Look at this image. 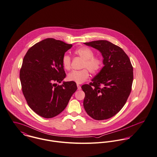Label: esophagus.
<instances>
[{
	"label": "esophagus",
	"instance_id": "obj_1",
	"mask_svg": "<svg viewBox=\"0 0 157 157\" xmlns=\"http://www.w3.org/2000/svg\"><path fill=\"white\" fill-rule=\"evenodd\" d=\"M77 87H78V90H80L81 89V87L79 85V84H77Z\"/></svg>",
	"mask_w": 157,
	"mask_h": 157
}]
</instances>
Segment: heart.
Instances as JSON below:
<instances>
[{"mask_svg":"<svg viewBox=\"0 0 157 157\" xmlns=\"http://www.w3.org/2000/svg\"><path fill=\"white\" fill-rule=\"evenodd\" d=\"M75 54L84 59L82 70L72 71L67 75V79L77 84H82L86 81L89 78V71L93 74L98 73L102 66V60L98 56H94V53L87 47L79 48L75 51ZM62 64L65 70H69L71 68V58L70 56L65 54L62 58ZM88 70H87V69Z\"/></svg>","mask_w":157,"mask_h":157,"instance_id":"heart-1","label":"heart"}]
</instances>
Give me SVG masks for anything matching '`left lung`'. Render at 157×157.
<instances>
[{"label":"left lung","mask_w":157,"mask_h":157,"mask_svg":"<svg viewBox=\"0 0 157 157\" xmlns=\"http://www.w3.org/2000/svg\"><path fill=\"white\" fill-rule=\"evenodd\" d=\"M101 53L104 66L89 84L82 86L84 107L93 119L102 121L119 113L130 94L133 67L122 48L106 40L84 43Z\"/></svg>","instance_id":"1"}]
</instances>
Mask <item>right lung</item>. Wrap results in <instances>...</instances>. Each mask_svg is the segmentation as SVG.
Here are the masks:
<instances>
[{
	"mask_svg": "<svg viewBox=\"0 0 157 157\" xmlns=\"http://www.w3.org/2000/svg\"><path fill=\"white\" fill-rule=\"evenodd\" d=\"M71 47L46 38L32 46L23 58L20 71L22 91L29 106L41 117L52 118L61 113L77 90L73 81L56 84L66 78L62 58Z\"/></svg>",
	"mask_w": 157,
	"mask_h": 157,
	"instance_id": "add662e5",
	"label": "right lung"
}]
</instances>
